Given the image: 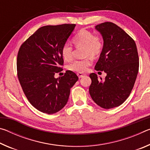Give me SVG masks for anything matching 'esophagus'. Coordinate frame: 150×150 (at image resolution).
Returning a JSON list of instances; mask_svg holds the SVG:
<instances>
[{"mask_svg": "<svg viewBox=\"0 0 150 150\" xmlns=\"http://www.w3.org/2000/svg\"><path fill=\"white\" fill-rule=\"evenodd\" d=\"M77 75V76L79 79L82 78L83 77H84V76H85V74H83V73H78Z\"/></svg>", "mask_w": 150, "mask_h": 150, "instance_id": "esophagus-1", "label": "esophagus"}]
</instances>
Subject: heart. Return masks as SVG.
I'll use <instances>...</instances> for the list:
<instances>
[{
  "mask_svg": "<svg viewBox=\"0 0 150 150\" xmlns=\"http://www.w3.org/2000/svg\"><path fill=\"white\" fill-rule=\"evenodd\" d=\"M72 42L76 47H84L83 56L88 58L82 60H75L68 65V69L76 72H85L91 64L88 57H96L102 52L104 42L100 35H94L87 30H81L72 38ZM62 55L65 61L73 59V47L69 44H65L61 50Z\"/></svg>",
  "mask_w": 150,
  "mask_h": 150,
  "instance_id": "obj_1",
  "label": "heart"
}]
</instances>
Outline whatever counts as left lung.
I'll use <instances>...</instances> for the list:
<instances>
[{
    "label": "left lung",
    "mask_w": 150,
    "mask_h": 150,
    "mask_svg": "<svg viewBox=\"0 0 150 150\" xmlns=\"http://www.w3.org/2000/svg\"><path fill=\"white\" fill-rule=\"evenodd\" d=\"M102 35L104 45L95 69L106 73L99 81L91 73L90 95L96 105L105 109L121 105L134 87L139 69V57L136 43L126 32L112 22L96 25Z\"/></svg>",
    "instance_id": "1"
}]
</instances>
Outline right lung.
Returning <instances> with one entry per match:
<instances>
[{
	"mask_svg": "<svg viewBox=\"0 0 150 150\" xmlns=\"http://www.w3.org/2000/svg\"><path fill=\"white\" fill-rule=\"evenodd\" d=\"M75 27L74 24L40 28L20 46L17 55V75L30 104L40 112L51 115L64 107L77 75L66 71L62 77L54 75L63 70L61 53Z\"/></svg>",
	"mask_w": 150,
	"mask_h": 150,
	"instance_id": "1",
	"label": "right lung"
}]
</instances>
